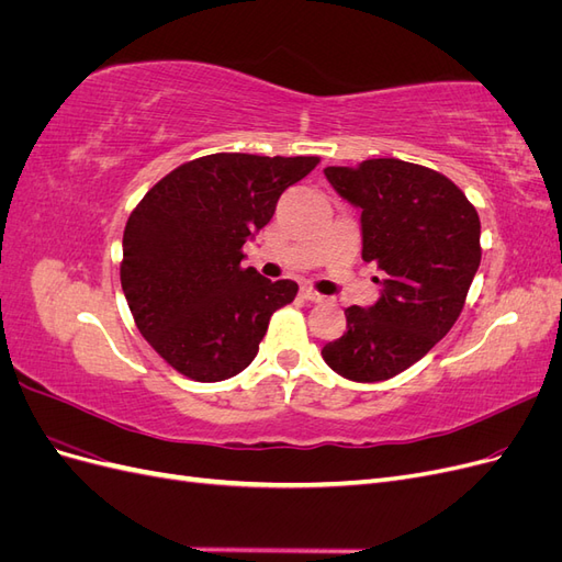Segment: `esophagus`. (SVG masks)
Returning a JSON list of instances; mask_svg holds the SVG:
<instances>
[{
  "label": "esophagus",
  "mask_w": 562,
  "mask_h": 562,
  "mask_svg": "<svg viewBox=\"0 0 562 562\" xmlns=\"http://www.w3.org/2000/svg\"><path fill=\"white\" fill-rule=\"evenodd\" d=\"M302 297L307 300V302H326V295H321V293H316L314 288H302Z\"/></svg>",
  "instance_id": "34e87169"
}]
</instances>
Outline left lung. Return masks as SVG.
I'll use <instances>...</instances> for the list:
<instances>
[{
	"label": "left lung",
	"mask_w": 562,
	"mask_h": 562,
	"mask_svg": "<svg viewBox=\"0 0 562 562\" xmlns=\"http://www.w3.org/2000/svg\"><path fill=\"white\" fill-rule=\"evenodd\" d=\"M323 173L361 209L363 260L382 269V295L368 310H345L347 333L321 356L351 382L391 380L462 314L481 265V220L464 192L427 166L368 159Z\"/></svg>",
	"instance_id": "left-lung-1"
}]
</instances>
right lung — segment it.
<instances>
[{"label":"right lung","mask_w":562,"mask_h":562,"mask_svg":"<svg viewBox=\"0 0 562 562\" xmlns=\"http://www.w3.org/2000/svg\"><path fill=\"white\" fill-rule=\"evenodd\" d=\"M318 161L217 151L178 166L133 209L122 288L140 335L180 375H239L271 314L295 300V281H269L241 267V248Z\"/></svg>","instance_id":"right-lung-1"}]
</instances>
